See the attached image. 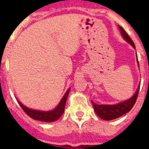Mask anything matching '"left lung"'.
<instances>
[{"mask_svg": "<svg viewBox=\"0 0 149 149\" xmlns=\"http://www.w3.org/2000/svg\"><path fill=\"white\" fill-rule=\"evenodd\" d=\"M119 29H120V33L122 35L123 38H125L129 44H131L132 47H134L135 49L134 43L133 42V41L131 39L129 36L126 33V31L124 30L122 27L119 26ZM138 63H139V61H138ZM139 88H140V86H139V88L135 92V93L129 100L120 102L119 104H113V105H107V104L106 105L105 104H100H100H95L93 100H91L96 113L101 119L105 120H113V119L119 118L120 116L124 115L126 113H127L128 111H131L133 106L134 105V104H135L139 92Z\"/></svg>", "mask_w": 149, "mask_h": 149, "instance_id": "obj_1", "label": "left lung"}]
</instances>
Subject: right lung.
I'll return each mask as SVG.
<instances>
[{
	"label": "right lung",
	"instance_id": "obj_1",
	"mask_svg": "<svg viewBox=\"0 0 149 149\" xmlns=\"http://www.w3.org/2000/svg\"><path fill=\"white\" fill-rule=\"evenodd\" d=\"M70 88L68 89V91H66V93H65V95L63 96V97L62 98L61 101L59 102V104L56 108L50 111H37V110H33V109H30L29 107H27L18 101V104L22 108V110L27 113L28 115L31 118L34 120H41V121H45V122H52L55 120H58V118H60L62 114L64 112V109H65V105L66 100H67L68 95L70 93Z\"/></svg>",
	"mask_w": 149,
	"mask_h": 149
}]
</instances>
